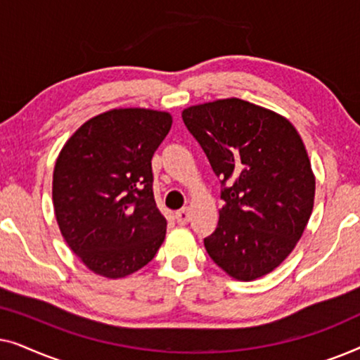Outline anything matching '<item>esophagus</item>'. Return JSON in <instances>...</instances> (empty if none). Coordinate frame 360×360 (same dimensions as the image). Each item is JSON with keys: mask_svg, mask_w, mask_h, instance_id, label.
<instances>
[{"mask_svg": "<svg viewBox=\"0 0 360 360\" xmlns=\"http://www.w3.org/2000/svg\"><path fill=\"white\" fill-rule=\"evenodd\" d=\"M190 216H191V214H190V210H188V208H184V210L176 211V213H175V219H176V223H179V224L185 226V224H188Z\"/></svg>", "mask_w": 360, "mask_h": 360, "instance_id": "obj_1", "label": "esophagus"}]
</instances>
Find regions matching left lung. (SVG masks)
Returning <instances> with one entry per match:
<instances>
[{"label": "left lung", "instance_id": "8db88e82", "mask_svg": "<svg viewBox=\"0 0 360 360\" xmlns=\"http://www.w3.org/2000/svg\"><path fill=\"white\" fill-rule=\"evenodd\" d=\"M181 117L224 185L206 252L234 280L264 277L292 254L313 211L302 137L285 116L239 98L188 106Z\"/></svg>", "mask_w": 360, "mask_h": 360}]
</instances>
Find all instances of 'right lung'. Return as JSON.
<instances>
[{
  "label": "right lung",
  "instance_id": "1",
  "mask_svg": "<svg viewBox=\"0 0 360 360\" xmlns=\"http://www.w3.org/2000/svg\"><path fill=\"white\" fill-rule=\"evenodd\" d=\"M172 115L115 108L78 127L53 167L52 201L58 229L93 274L124 278L154 259L167 221L152 191V155Z\"/></svg>",
  "mask_w": 360,
  "mask_h": 360
}]
</instances>
